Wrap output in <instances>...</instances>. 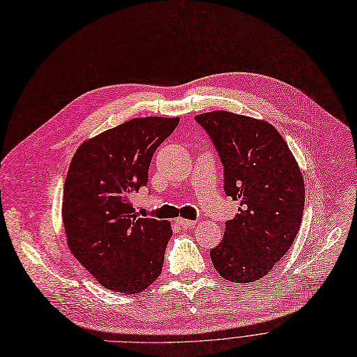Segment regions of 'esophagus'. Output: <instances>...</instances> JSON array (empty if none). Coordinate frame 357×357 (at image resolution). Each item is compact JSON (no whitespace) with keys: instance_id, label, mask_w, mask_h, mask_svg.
<instances>
[{"instance_id":"obj_1","label":"esophagus","mask_w":357,"mask_h":357,"mask_svg":"<svg viewBox=\"0 0 357 357\" xmlns=\"http://www.w3.org/2000/svg\"><path fill=\"white\" fill-rule=\"evenodd\" d=\"M176 222H178V225H179V226H182V228H185V229L192 228V226L197 223L195 220H189V219H183V218H178V219H176Z\"/></svg>"}]
</instances>
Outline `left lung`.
<instances>
[{"label":"left lung","mask_w":357,"mask_h":357,"mask_svg":"<svg viewBox=\"0 0 357 357\" xmlns=\"http://www.w3.org/2000/svg\"><path fill=\"white\" fill-rule=\"evenodd\" d=\"M223 165L225 193L241 206L211 250L226 280L249 283L268 275L294 243L305 206L298 162L276 128L228 111L195 116Z\"/></svg>","instance_id":"8db88e82"}]
</instances>
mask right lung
Listing matches in <instances>:
<instances>
[{
	"label": "right lung",
	"instance_id": "1",
	"mask_svg": "<svg viewBox=\"0 0 357 357\" xmlns=\"http://www.w3.org/2000/svg\"><path fill=\"white\" fill-rule=\"evenodd\" d=\"M179 118L126 121L84 141L63 183L62 222L78 262L104 287L134 295L162 272L171 223L138 218L131 197L148 182L153 152Z\"/></svg>",
	"mask_w": 357,
	"mask_h": 357
}]
</instances>
